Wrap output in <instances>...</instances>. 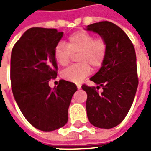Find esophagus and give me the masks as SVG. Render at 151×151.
I'll return each mask as SVG.
<instances>
[{
    "instance_id": "obj_1",
    "label": "esophagus",
    "mask_w": 151,
    "mask_h": 151,
    "mask_svg": "<svg viewBox=\"0 0 151 151\" xmlns=\"http://www.w3.org/2000/svg\"><path fill=\"white\" fill-rule=\"evenodd\" d=\"M77 87H78V90L79 89H81V85H78L77 86Z\"/></svg>"
}]
</instances>
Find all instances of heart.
I'll return each mask as SVG.
<instances>
[{
  "instance_id": "heart-1",
  "label": "heart",
  "mask_w": 151,
  "mask_h": 151,
  "mask_svg": "<svg viewBox=\"0 0 151 151\" xmlns=\"http://www.w3.org/2000/svg\"><path fill=\"white\" fill-rule=\"evenodd\" d=\"M108 52V44L103 38H95L86 31H78L68 39V45L60 42L54 49L56 63L66 66L70 61L72 54H78L79 65H72L61 73L63 78L79 83L91 73V67L98 69L103 65Z\"/></svg>"
}]
</instances>
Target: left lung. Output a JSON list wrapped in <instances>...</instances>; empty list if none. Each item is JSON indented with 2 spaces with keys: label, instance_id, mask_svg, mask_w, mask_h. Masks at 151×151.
I'll return each mask as SVG.
<instances>
[{
  "label": "left lung",
  "instance_id": "1",
  "mask_svg": "<svg viewBox=\"0 0 151 151\" xmlns=\"http://www.w3.org/2000/svg\"><path fill=\"white\" fill-rule=\"evenodd\" d=\"M85 30L97 33L108 44L101 68L91 78L103 92L82 86L87 94V117L94 126L111 129L126 116L136 95L138 79L135 49L123 30L111 22L93 23Z\"/></svg>",
  "mask_w": 151,
  "mask_h": 151
}]
</instances>
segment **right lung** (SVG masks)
I'll return each instance as SVG.
<instances>
[{
    "instance_id": "obj_1",
    "label": "right lung",
    "mask_w": 151,
    "mask_h": 151,
    "mask_svg": "<svg viewBox=\"0 0 151 151\" xmlns=\"http://www.w3.org/2000/svg\"><path fill=\"white\" fill-rule=\"evenodd\" d=\"M56 29L33 27L25 31L13 47L10 80L15 101L35 128L49 132L68 121V109L77 86L65 80L52 89L57 75L55 47L63 36Z\"/></svg>"
}]
</instances>
